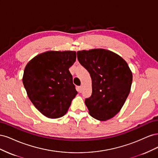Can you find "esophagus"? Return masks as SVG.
I'll use <instances>...</instances> for the list:
<instances>
[{"instance_id":"1","label":"esophagus","mask_w":158,"mask_h":158,"mask_svg":"<svg viewBox=\"0 0 158 158\" xmlns=\"http://www.w3.org/2000/svg\"><path fill=\"white\" fill-rule=\"evenodd\" d=\"M77 89H78V92L79 93H81V92H82V86H78Z\"/></svg>"}]
</instances>
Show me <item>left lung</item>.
Masks as SVG:
<instances>
[{"label":"left lung","mask_w":158,"mask_h":158,"mask_svg":"<svg viewBox=\"0 0 158 158\" xmlns=\"http://www.w3.org/2000/svg\"><path fill=\"white\" fill-rule=\"evenodd\" d=\"M77 58L92 78V94L85 99L90 115L99 121L111 118L120 111L131 91L132 74L127 62L102 49L78 51Z\"/></svg>","instance_id":"obj_1"}]
</instances>
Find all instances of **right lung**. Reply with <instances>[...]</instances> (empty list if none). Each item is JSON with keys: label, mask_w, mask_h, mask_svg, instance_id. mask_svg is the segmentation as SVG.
Instances as JSON below:
<instances>
[{"label": "right lung", "mask_w": 158, "mask_h": 158, "mask_svg": "<svg viewBox=\"0 0 158 158\" xmlns=\"http://www.w3.org/2000/svg\"><path fill=\"white\" fill-rule=\"evenodd\" d=\"M76 58L75 51H47L26 65L23 85L33 106L45 116L64 115L78 94L69 71Z\"/></svg>", "instance_id": "1"}]
</instances>
